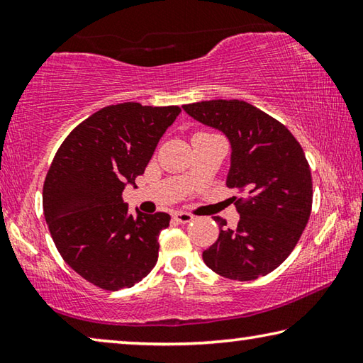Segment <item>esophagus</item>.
Here are the masks:
<instances>
[{"label":"esophagus","mask_w":363,"mask_h":363,"mask_svg":"<svg viewBox=\"0 0 363 363\" xmlns=\"http://www.w3.org/2000/svg\"><path fill=\"white\" fill-rule=\"evenodd\" d=\"M173 218L177 220V223H181V224L190 223V220L194 219L192 214H189V213H182V211H176V213L173 214Z\"/></svg>","instance_id":"34e87169"}]
</instances>
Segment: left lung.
<instances>
[{
  "mask_svg": "<svg viewBox=\"0 0 363 363\" xmlns=\"http://www.w3.org/2000/svg\"><path fill=\"white\" fill-rule=\"evenodd\" d=\"M182 108L229 139L227 187L248 195L235 201L237 229L214 218L219 237L201 255L205 264L230 280L267 275L290 256L311 216L312 176L303 147L280 121L248 102L201 101Z\"/></svg>",
  "mask_w": 363,
  "mask_h": 363,
  "instance_id": "obj_1",
  "label": "left lung"
}]
</instances>
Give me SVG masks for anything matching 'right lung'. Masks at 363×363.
Wrapping results in <instances>:
<instances>
[{"instance_id":"right-lung-1","label":"right lung","mask_w":363,"mask_h":363,"mask_svg":"<svg viewBox=\"0 0 363 363\" xmlns=\"http://www.w3.org/2000/svg\"><path fill=\"white\" fill-rule=\"evenodd\" d=\"M177 106L138 102L101 108L59 147L43 187V210L64 261L84 280L116 291L143 280L158 259L169 214H130L126 186L136 187Z\"/></svg>"}]
</instances>
